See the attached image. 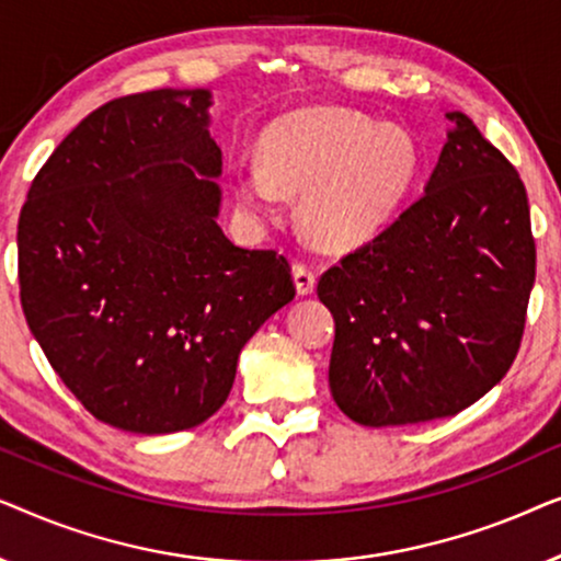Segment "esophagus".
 Returning a JSON list of instances; mask_svg holds the SVG:
<instances>
[{"label": "esophagus", "instance_id": "1", "mask_svg": "<svg viewBox=\"0 0 561 561\" xmlns=\"http://www.w3.org/2000/svg\"><path fill=\"white\" fill-rule=\"evenodd\" d=\"M294 280H296L298 296H309V294H313V288H317V273H313L311 267L304 263L294 265Z\"/></svg>", "mask_w": 561, "mask_h": 561}]
</instances>
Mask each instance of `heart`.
Returning <instances> with one entry per match:
<instances>
[{
	"mask_svg": "<svg viewBox=\"0 0 561 561\" xmlns=\"http://www.w3.org/2000/svg\"><path fill=\"white\" fill-rule=\"evenodd\" d=\"M260 163L234 175L242 209L265 219L280 194H301L304 232L319 248L342 252L370 242L393 219L416 181L421 156L401 127L317 106L273 122L260 137Z\"/></svg>",
	"mask_w": 561,
	"mask_h": 561,
	"instance_id": "1",
	"label": "heart"
}]
</instances>
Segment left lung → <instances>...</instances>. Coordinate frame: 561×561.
<instances>
[{"instance_id":"left-lung-1","label":"left lung","mask_w":561,"mask_h":561,"mask_svg":"<svg viewBox=\"0 0 561 561\" xmlns=\"http://www.w3.org/2000/svg\"><path fill=\"white\" fill-rule=\"evenodd\" d=\"M451 129L426 194L329 267V388L363 426L455 416L518 355L536 244L524 181L472 119Z\"/></svg>"}]
</instances>
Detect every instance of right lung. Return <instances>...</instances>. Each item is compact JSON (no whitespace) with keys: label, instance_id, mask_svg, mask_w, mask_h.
Wrapping results in <instances>:
<instances>
[{"label":"right lung","instance_id":"right-lung-1","mask_svg":"<svg viewBox=\"0 0 561 561\" xmlns=\"http://www.w3.org/2000/svg\"><path fill=\"white\" fill-rule=\"evenodd\" d=\"M209 89L112 99L37 171L18 225L20 301L91 416L133 434L204 424L252 334L294 301L288 260L217 225Z\"/></svg>","mask_w":561,"mask_h":561}]
</instances>
